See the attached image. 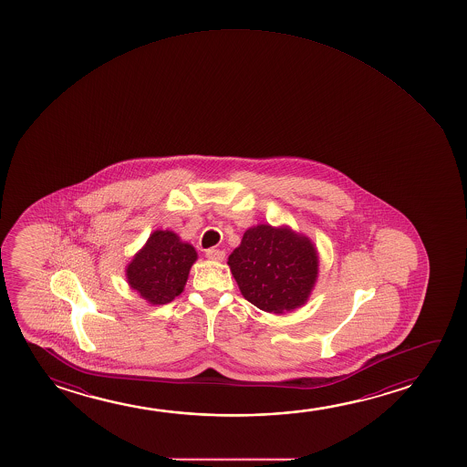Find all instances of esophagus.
<instances>
[{"instance_id":"1","label":"esophagus","mask_w":467,"mask_h":467,"mask_svg":"<svg viewBox=\"0 0 467 467\" xmlns=\"http://www.w3.org/2000/svg\"><path fill=\"white\" fill-rule=\"evenodd\" d=\"M205 256H207L211 262H223L224 252L223 250L209 249L205 252Z\"/></svg>"}]
</instances>
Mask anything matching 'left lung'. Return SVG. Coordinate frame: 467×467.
I'll return each mask as SVG.
<instances>
[{
  "label": "left lung",
  "instance_id": "obj_1",
  "mask_svg": "<svg viewBox=\"0 0 467 467\" xmlns=\"http://www.w3.org/2000/svg\"><path fill=\"white\" fill-rule=\"evenodd\" d=\"M245 300L271 314L306 303L319 275V254L309 237L287 224H256L228 256Z\"/></svg>",
  "mask_w": 467,
  "mask_h": 467
}]
</instances>
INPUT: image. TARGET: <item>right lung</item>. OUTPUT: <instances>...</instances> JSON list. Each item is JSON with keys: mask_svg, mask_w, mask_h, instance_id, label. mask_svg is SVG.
<instances>
[{"mask_svg": "<svg viewBox=\"0 0 467 467\" xmlns=\"http://www.w3.org/2000/svg\"><path fill=\"white\" fill-rule=\"evenodd\" d=\"M198 252L173 231L156 230L150 234L126 266L129 287L150 305H166L185 288Z\"/></svg>", "mask_w": 467, "mask_h": 467, "instance_id": "right-lung-1", "label": "right lung"}]
</instances>
